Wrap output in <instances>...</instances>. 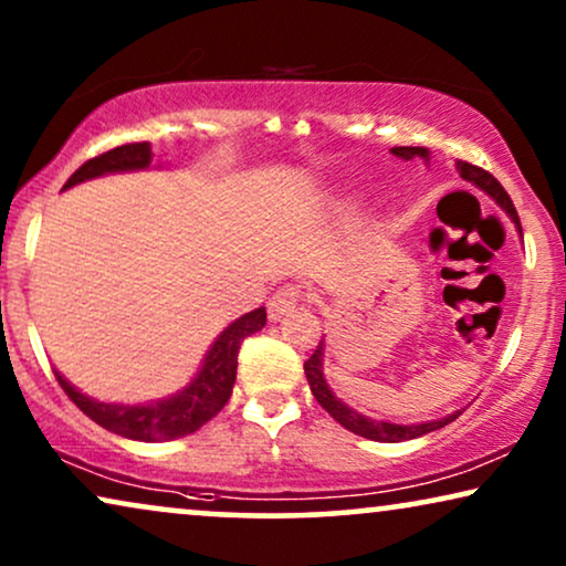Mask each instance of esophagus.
Returning a JSON list of instances; mask_svg holds the SVG:
<instances>
[{"instance_id": "esophagus-1", "label": "esophagus", "mask_w": 566, "mask_h": 566, "mask_svg": "<svg viewBox=\"0 0 566 566\" xmlns=\"http://www.w3.org/2000/svg\"><path fill=\"white\" fill-rule=\"evenodd\" d=\"M301 298V291L293 289V285H285V289L275 291L273 298L268 301V316L270 322H281L285 314H291L293 308H296Z\"/></svg>"}]
</instances>
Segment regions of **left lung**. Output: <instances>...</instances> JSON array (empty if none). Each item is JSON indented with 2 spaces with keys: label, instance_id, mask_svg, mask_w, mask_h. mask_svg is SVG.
<instances>
[{
  "label": "left lung",
  "instance_id": "left-lung-1",
  "mask_svg": "<svg viewBox=\"0 0 566 566\" xmlns=\"http://www.w3.org/2000/svg\"><path fill=\"white\" fill-rule=\"evenodd\" d=\"M394 157L399 159H422L424 165H430V149H424V146H394L391 149ZM455 169H459V175L463 180L474 185L482 192H486L494 203H497L502 211H505L510 219H513L515 229L521 231L523 237V229H521V219H517L515 213V206L510 196L505 192V188L494 180L490 172H484V169H479L474 165H469V161H455ZM304 370H306V381L312 386V394L316 397V401L327 409V412L335 417V420L347 428L355 436L360 438H368V440H378V443H401V440H412V438H420V436H428L432 430H440L446 428L448 422H453L455 417L461 412H453V415H446L440 417V420H430V422H417V424H401V422H389V420H374V417H366L360 415L358 409L347 407L343 399L335 397V391L329 389L327 378H324V339L319 345H316V350L312 358L304 363Z\"/></svg>",
  "mask_w": 566,
  "mask_h": 566
}]
</instances>
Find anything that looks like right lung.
Here are the masks:
<instances>
[{
    "mask_svg": "<svg viewBox=\"0 0 566 566\" xmlns=\"http://www.w3.org/2000/svg\"><path fill=\"white\" fill-rule=\"evenodd\" d=\"M154 154L151 144H126L115 146V149L99 154V157L84 161L76 172L69 177L66 188L74 185L95 180V177L118 175V172H138L151 165ZM161 167V165H159ZM268 314L265 306L254 308L250 314H242L239 319L229 324L213 345L208 347L203 363H200L198 374L185 384L180 391L169 394V397L146 401V405H120V401H97L82 394L76 386L66 381L56 370L59 384L64 386L69 399L82 409L90 420H95L99 428L115 432V436L128 440H144V443H159V440H175L190 436L198 428L216 417L227 405L237 381V355L242 347L244 337L254 335L265 327Z\"/></svg>",
    "mask_w": 566,
    "mask_h": 566,
    "instance_id": "obj_1",
    "label": "right lung"
}]
</instances>
